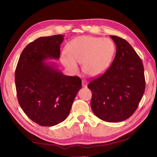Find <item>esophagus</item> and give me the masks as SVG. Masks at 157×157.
<instances>
[{
  "label": "esophagus",
  "instance_id": "obj_1",
  "mask_svg": "<svg viewBox=\"0 0 157 157\" xmlns=\"http://www.w3.org/2000/svg\"><path fill=\"white\" fill-rule=\"evenodd\" d=\"M82 86L83 87H87V86H88V81L86 80H82Z\"/></svg>",
  "mask_w": 157,
  "mask_h": 157
}]
</instances>
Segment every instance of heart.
Here are the masks:
<instances>
[{"mask_svg":"<svg viewBox=\"0 0 157 157\" xmlns=\"http://www.w3.org/2000/svg\"><path fill=\"white\" fill-rule=\"evenodd\" d=\"M67 51L61 54V61L69 70L78 71V63L89 76H98L109 68L115 52V45L109 38L81 36L67 45Z\"/></svg>","mask_w":157,"mask_h":157,"instance_id":"b5f03b06","label":"heart"}]
</instances>
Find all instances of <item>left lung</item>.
<instances>
[{
  "mask_svg": "<svg viewBox=\"0 0 157 157\" xmlns=\"http://www.w3.org/2000/svg\"><path fill=\"white\" fill-rule=\"evenodd\" d=\"M117 47L114 59L103 75L88 84L91 109L107 122H119L136 112L145 88L141 59L124 38L110 36Z\"/></svg>",
  "mask_w": 157,
  "mask_h": 157,
  "instance_id": "obj_1",
  "label": "left lung"
}]
</instances>
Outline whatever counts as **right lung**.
Returning a JSON list of instances; mask_svg holds the SVG:
<instances>
[{
	"label": "right lung",
	"mask_w": 157,
	"mask_h": 157,
	"mask_svg": "<svg viewBox=\"0 0 157 157\" xmlns=\"http://www.w3.org/2000/svg\"><path fill=\"white\" fill-rule=\"evenodd\" d=\"M63 35L40 37L23 50L15 70L18 102L26 116L40 126H52L67 119L81 88L78 76L64 75L56 62Z\"/></svg>",
	"instance_id": "add662e5"
}]
</instances>
